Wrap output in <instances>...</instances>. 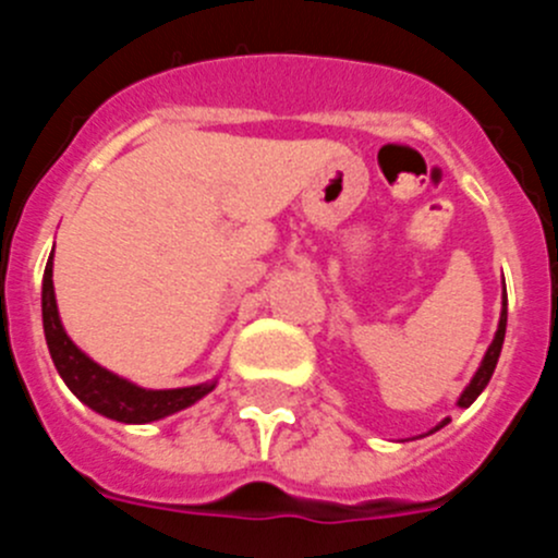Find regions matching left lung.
<instances>
[{
	"label": "left lung",
	"mask_w": 558,
	"mask_h": 558,
	"mask_svg": "<svg viewBox=\"0 0 558 558\" xmlns=\"http://www.w3.org/2000/svg\"><path fill=\"white\" fill-rule=\"evenodd\" d=\"M502 338H506V302H502L500 327H497V335H495V340H492L489 352H486V357H483L481 368H477V374H475V377H472L470 386H466V391H463L461 399H458V405H461V408H470L472 402H475V399H477V393H481L483 388H486V383H489V379H492V374H495L497 357H500V349H502ZM445 425H447V418L438 427H445Z\"/></svg>",
	"instance_id": "1"
}]
</instances>
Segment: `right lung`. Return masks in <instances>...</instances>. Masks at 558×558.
<instances>
[{"mask_svg":"<svg viewBox=\"0 0 558 558\" xmlns=\"http://www.w3.org/2000/svg\"><path fill=\"white\" fill-rule=\"evenodd\" d=\"M41 313L44 335H47V347L58 374L81 402H86L92 411L102 413V416L125 422V425H145V422L170 416L181 408H190L192 402H198L201 397H206L215 388V383H206V386L172 388V391H145V388L133 386L128 379L97 366L95 360H88L66 338L61 318H58L56 290H52V256H49L47 270H44Z\"/></svg>","mask_w":558,"mask_h":558,"instance_id":"1","label":"right lung"}]
</instances>
